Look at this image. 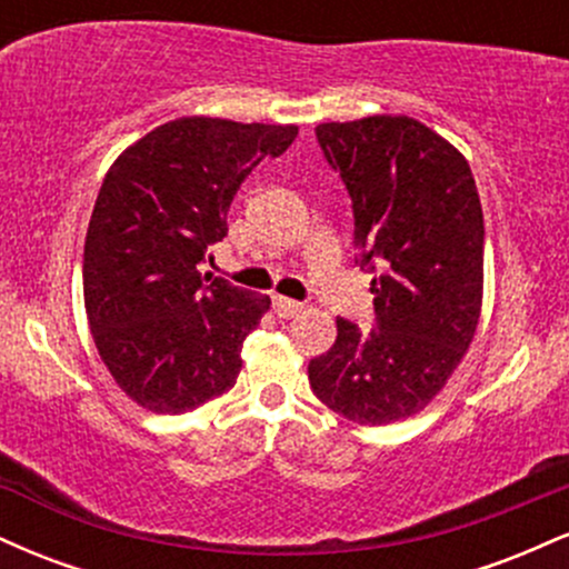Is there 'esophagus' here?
<instances>
[{"instance_id":"34e87169","label":"esophagus","mask_w":569,"mask_h":569,"mask_svg":"<svg viewBox=\"0 0 569 569\" xmlns=\"http://www.w3.org/2000/svg\"><path fill=\"white\" fill-rule=\"evenodd\" d=\"M272 307H276V312L280 318H293L305 310L302 302H293V299H286V297L272 299Z\"/></svg>"}]
</instances>
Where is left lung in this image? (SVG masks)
Returning a JSON list of instances; mask_svg holds the SVG:
<instances>
[{
	"label": "left lung",
	"mask_w": 569,
	"mask_h": 569,
	"mask_svg": "<svg viewBox=\"0 0 569 569\" xmlns=\"http://www.w3.org/2000/svg\"><path fill=\"white\" fill-rule=\"evenodd\" d=\"M348 184L358 264L371 280L377 329L337 318L312 358V393L358 426L420 415L471 348L485 297V213L466 154L407 114L316 128Z\"/></svg>",
	"instance_id": "1"
}]
</instances>
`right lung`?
<instances>
[{
    "instance_id": "right-lung-1",
    "label": "right lung",
    "mask_w": 569,
    "mask_h": 569,
    "mask_svg": "<svg viewBox=\"0 0 569 569\" xmlns=\"http://www.w3.org/2000/svg\"><path fill=\"white\" fill-rule=\"evenodd\" d=\"M297 126L176 117L112 162L90 213L82 291L98 356L120 390L154 415L224 396L267 293L206 286L198 264L227 234L234 192Z\"/></svg>"
}]
</instances>
